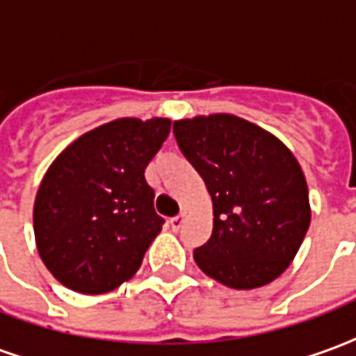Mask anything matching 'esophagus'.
<instances>
[{
    "mask_svg": "<svg viewBox=\"0 0 356 356\" xmlns=\"http://www.w3.org/2000/svg\"><path fill=\"white\" fill-rule=\"evenodd\" d=\"M185 218H187V212H181L179 216H175V218L169 220V224H171V229H173V232H179V229H181V226H183V222H185Z\"/></svg>",
    "mask_w": 356,
    "mask_h": 356,
    "instance_id": "1",
    "label": "esophagus"
}]
</instances>
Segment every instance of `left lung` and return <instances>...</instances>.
<instances>
[{
    "label": "left lung",
    "instance_id": "1",
    "mask_svg": "<svg viewBox=\"0 0 356 356\" xmlns=\"http://www.w3.org/2000/svg\"><path fill=\"white\" fill-rule=\"evenodd\" d=\"M173 132L212 198V236L193 253L200 270L236 290L279 279L312 220L298 159L270 132L228 113L181 118Z\"/></svg>",
    "mask_w": 356,
    "mask_h": 356
}]
</instances>
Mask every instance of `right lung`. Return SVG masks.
I'll list each match as a JSON object with an SVG mask.
<instances>
[{
  "label": "right lung",
  "mask_w": 356,
  "mask_h": 356,
  "mask_svg": "<svg viewBox=\"0 0 356 356\" xmlns=\"http://www.w3.org/2000/svg\"><path fill=\"white\" fill-rule=\"evenodd\" d=\"M169 130V118H117L46 169L33 210L36 249L66 289L103 294L136 275L163 226L144 171Z\"/></svg>",
  "instance_id": "1"
}]
</instances>
